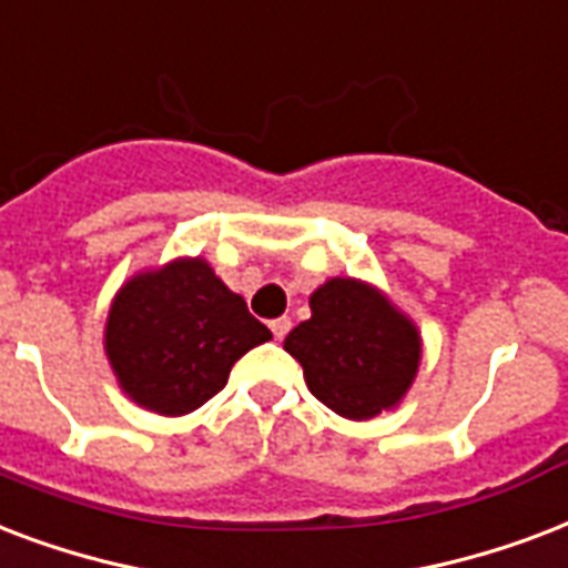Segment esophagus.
<instances>
[{"mask_svg":"<svg viewBox=\"0 0 568 568\" xmlns=\"http://www.w3.org/2000/svg\"><path fill=\"white\" fill-rule=\"evenodd\" d=\"M290 325H293V323H290L287 316H278V320H272L270 328H272V334H275V341H284V337H287Z\"/></svg>","mask_w":568,"mask_h":568,"instance_id":"obj_1","label":"esophagus"}]
</instances>
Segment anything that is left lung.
<instances>
[{
  "mask_svg": "<svg viewBox=\"0 0 568 568\" xmlns=\"http://www.w3.org/2000/svg\"><path fill=\"white\" fill-rule=\"evenodd\" d=\"M320 403L349 420L394 408L415 382L420 334L379 290L332 278L311 296V320L284 341Z\"/></svg>",
  "mask_w": 568,
  "mask_h": 568,
  "instance_id": "obj_1",
  "label": "left lung"
}]
</instances>
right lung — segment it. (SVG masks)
<instances>
[{
	"mask_svg": "<svg viewBox=\"0 0 568 568\" xmlns=\"http://www.w3.org/2000/svg\"><path fill=\"white\" fill-rule=\"evenodd\" d=\"M270 337L201 257L130 278L105 320V355L124 394L169 417L204 406L231 367Z\"/></svg>",
	"mask_w": 568,
	"mask_h": 568,
	"instance_id": "add662e5",
	"label": "right lung"
}]
</instances>
